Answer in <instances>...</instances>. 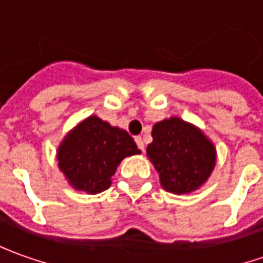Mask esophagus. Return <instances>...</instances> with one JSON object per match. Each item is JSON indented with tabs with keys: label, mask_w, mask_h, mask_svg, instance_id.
I'll list each match as a JSON object with an SVG mask.
<instances>
[{
	"label": "esophagus",
	"mask_w": 263,
	"mask_h": 263,
	"mask_svg": "<svg viewBox=\"0 0 263 263\" xmlns=\"http://www.w3.org/2000/svg\"><path fill=\"white\" fill-rule=\"evenodd\" d=\"M135 140H136L137 143V147L140 149V151H145V145H143V139L140 136H136L135 137Z\"/></svg>",
	"instance_id": "1"
}]
</instances>
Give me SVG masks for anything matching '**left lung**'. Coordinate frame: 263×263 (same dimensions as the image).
Returning a JSON list of instances; mask_svg holds the SVG:
<instances>
[{
    "mask_svg": "<svg viewBox=\"0 0 263 263\" xmlns=\"http://www.w3.org/2000/svg\"><path fill=\"white\" fill-rule=\"evenodd\" d=\"M152 137L146 155L167 192L184 195L206 181L215 167L217 152L197 127L171 117L154 126Z\"/></svg>",
    "mask_w": 263,
    "mask_h": 263,
    "instance_id": "obj_1",
    "label": "left lung"
}]
</instances>
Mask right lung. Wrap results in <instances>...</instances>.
Returning <instances> with one entry per match:
<instances>
[{"mask_svg": "<svg viewBox=\"0 0 263 263\" xmlns=\"http://www.w3.org/2000/svg\"><path fill=\"white\" fill-rule=\"evenodd\" d=\"M135 154L140 151L126 130L90 116L61 142L57 159L71 186L95 195L111 186L118 164Z\"/></svg>", "mask_w": 263, "mask_h": 263, "instance_id": "1", "label": "right lung"}]
</instances>
